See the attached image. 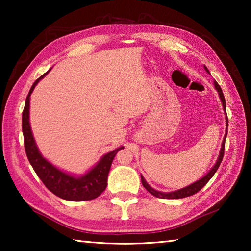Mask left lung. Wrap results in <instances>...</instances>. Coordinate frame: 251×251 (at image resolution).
I'll use <instances>...</instances> for the list:
<instances>
[{
	"instance_id": "obj_1",
	"label": "left lung",
	"mask_w": 251,
	"mask_h": 251,
	"mask_svg": "<svg viewBox=\"0 0 251 251\" xmlns=\"http://www.w3.org/2000/svg\"><path fill=\"white\" fill-rule=\"evenodd\" d=\"M203 69L206 70L207 73H209V71L206 66H203ZM214 86L216 88V91L218 92V95H219V99L222 100V104H223V108H224V112H225V115H226V134H225V137H224V141L222 143V146H220V151H219V155H218V158L216 160V163L212 168L210 169L209 172H208L205 176L201 177V179L193 182V184H190L188 186L184 187V188H180V189H177V190H174V192H169V193H164V192H159V190H156L148 185V182L146 181L145 178H144L143 175H141L142 178V184L143 186L145 187L146 190L150 194H151L152 196H155L157 198H163V199H180V198H185V197H189V196H193L196 193H198L199 190H201L203 186H205L208 181L210 180V178L215 175V173L217 172V169L219 167L220 163H222L223 160V157H224V151H225V141H226V136H227V131H228V117H227V113H226V100H225V97L223 94V91L220 86L218 85V83L214 80Z\"/></svg>"
}]
</instances>
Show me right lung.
<instances>
[{"label":"right lung","instance_id":"obj_1","mask_svg":"<svg viewBox=\"0 0 251 251\" xmlns=\"http://www.w3.org/2000/svg\"><path fill=\"white\" fill-rule=\"evenodd\" d=\"M46 72L40 78H37L32 85L28 95L25 100L24 110L22 114V130L24 136V146L29 164L32 165L36 175L43 181L50 192L57 197L70 201H92L100 196L107 186V177L113 159L118 151L123 150V146L101 156L95 166L87 171L83 175L76 176L66 173L49 161L41 154L29 124V99L33 90L37 83L48 74Z\"/></svg>","mask_w":251,"mask_h":251}]
</instances>
